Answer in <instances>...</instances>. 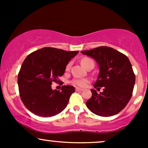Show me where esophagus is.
<instances>
[{
    "mask_svg": "<svg viewBox=\"0 0 148 148\" xmlns=\"http://www.w3.org/2000/svg\"><path fill=\"white\" fill-rule=\"evenodd\" d=\"M76 91H83V89H81V88H76Z\"/></svg>",
    "mask_w": 148,
    "mask_h": 148,
    "instance_id": "obj_1",
    "label": "esophagus"
}]
</instances>
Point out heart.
Wrapping results in <instances>:
<instances>
[{"label": "heart", "mask_w": 148, "mask_h": 148, "mask_svg": "<svg viewBox=\"0 0 148 148\" xmlns=\"http://www.w3.org/2000/svg\"><path fill=\"white\" fill-rule=\"evenodd\" d=\"M91 62H94V61L92 60L90 58H84L81 60V64L84 67H86L88 65V64L91 63ZM70 67V63L67 64V69H69ZM90 80L88 79H79V78H75L73 79L71 81V84L74 86H76V87L79 88H85L87 86V85L89 84Z\"/></svg>", "instance_id": "obj_1"}]
</instances>
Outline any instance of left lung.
Returning a JSON list of instances; mask_svg holds the SVG:
<instances>
[{
  "label": "left lung",
  "instance_id": "left-lung-1",
  "mask_svg": "<svg viewBox=\"0 0 148 148\" xmlns=\"http://www.w3.org/2000/svg\"><path fill=\"white\" fill-rule=\"evenodd\" d=\"M81 53L94 58L99 64V74L94 87L103 88L99 94L91 89L92 95L86 101L88 109L102 117L118 113L130 100L135 84V74L129 58L108 47H99Z\"/></svg>",
  "mask_w": 148,
  "mask_h": 148
}]
</instances>
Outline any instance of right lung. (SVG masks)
<instances>
[{
  "label": "right lung",
  "mask_w": 148,
  "mask_h": 148,
  "mask_svg": "<svg viewBox=\"0 0 148 148\" xmlns=\"http://www.w3.org/2000/svg\"><path fill=\"white\" fill-rule=\"evenodd\" d=\"M78 53L45 47L25 58L18 74V86L22 102L30 112L51 117L66 108L75 88L62 86L60 91L53 90L51 85L60 81L66 65Z\"/></svg>",
  "instance_id": "add662e5"
}]
</instances>
